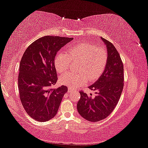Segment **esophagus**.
<instances>
[{
  "instance_id": "34e87169",
  "label": "esophagus",
  "mask_w": 148,
  "mask_h": 148,
  "mask_svg": "<svg viewBox=\"0 0 148 148\" xmlns=\"http://www.w3.org/2000/svg\"><path fill=\"white\" fill-rule=\"evenodd\" d=\"M74 91V90L72 89V88H71V87H69V89H68V92H73Z\"/></svg>"
}]
</instances>
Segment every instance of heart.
Masks as SVG:
<instances>
[{
	"label": "heart",
	"instance_id": "1",
	"mask_svg": "<svg viewBox=\"0 0 148 148\" xmlns=\"http://www.w3.org/2000/svg\"><path fill=\"white\" fill-rule=\"evenodd\" d=\"M71 60L79 62L77 71L60 77L59 82L62 85L72 89L76 88L86 84L89 79L93 82L99 78L103 73L108 60L107 50L103 47L83 42L71 47L69 53H61L55 58V66L59 74H63L68 71Z\"/></svg>",
	"mask_w": 148,
	"mask_h": 148
}]
</instances>
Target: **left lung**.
I'll use <instances>...</instances> for the list:
<instances>
[{
	"instance_id": "obj_1",
	"label": "left lung",
	"mask_w": 148,
	"mask_h": 148,
	"mask_svg": "<svg viewBox=\"0 0 148 148\" xmlns=\"http://www.w3.org/2000/svg\"><path fill=\"white\" fill-rule=\"evenodd\" d=\"M107 47L108 60L101 76L89 87L95 92L94 97L80 91L77 110L82 117L91 122L106 118L118 102L124 86L123 64L119 52L111 42L102 38Z\"/></svg>"
}]
</instances>
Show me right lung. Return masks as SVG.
Wrapping results in <instances>:
<instances>
[{"label":"right lung","mask_w":148,"mask_h":148,"mask_svg":"<svg viewBox=\"0 0 148 148\" xmlns=\"http://www.w3.org/2000/svg\"><path fill=\"white\" fill-rule=\"evenodd\" d=\"M73 38L46 36L30 45L19 64L18 88L25 110L38 121H48L56 116L66 86L51 87L57 81L55 66L57 52Z\"/></svg>","instance_id":"add662e5"}]
</instances>
